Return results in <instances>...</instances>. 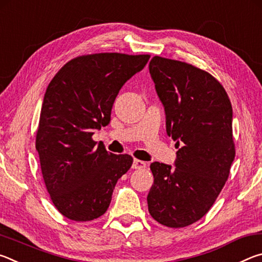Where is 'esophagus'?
<instances>
[{
  "label": "esophagus",
  "instance_id": "1",
  "mask_svg": "<svg viewBox=\"0 0 262 262\" xmlns=\"http://www.w3.org/2000/svg\"><path fill=\"white\" fill-rule=\"evenodd\" d=\"M147 166V163L143 162V161H139V159H134V162H133V168H137V170H140V168H144Z\"/></svg>",
  "mask_w": 262,
  "mask_h": 262
}]
</instances>
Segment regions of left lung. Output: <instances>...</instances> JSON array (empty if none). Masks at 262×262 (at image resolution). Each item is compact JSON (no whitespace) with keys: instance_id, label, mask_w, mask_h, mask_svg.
Segmentation results:
<instances>
[{"instance_id":"1","label":"left lung","mask_w":262,"mask_h":262,"mask_svg":"<svg viewBox=\"0 0 262 262\" xmlns=\"http://www.w3.org/2000/svg\"><path fill=\"white\" fill-rule=\"evenodd\" d=\"M149 72L177 141L174 166L154 162L148 209L158 223L184 228L205 216L228 180L234 159L232 106L209 73L154 56Z\"/></svg>"}]
</instances>
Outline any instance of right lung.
I'll list each match as a JSON object with an SVG mask.
<instances>
[{"instance_id":"1","label":"right lung","mask_w":262,"mask_h":262,"mask_svg":"<svg viewBox=\"0 0 262 262\" xmlns=\"http://www.w3.org/2000/svg\"><path fill=\"white\" fill-rule=\"evenodd\" d=\"M149 59L120 53L78 56L48 84L35 149L52 201L67 219L104 215L118 179L130 168L132 156L108 152L92 135L108 125L120 89Z\"/></svg>"}]
</instances>
